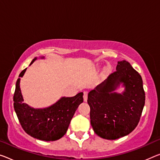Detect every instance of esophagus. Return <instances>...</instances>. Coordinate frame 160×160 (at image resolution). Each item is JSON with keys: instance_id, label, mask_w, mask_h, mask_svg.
Wrapping results in <instances>:
<instances>
[{"instance_id": "1", "label": "esophagus", "mask_w": 160, "mask_h": 160, "mask_svg": "<svg viewBox=\"0 0 160 160\" xmlns=\"http://www.w3.org/2000/svg\"><path fill=\"white\" fill-rule=\"evenodd\" d=\"M87 97H88V93L87 92H83V101L84 102H87Z\"/></svg>"}]
</instances>
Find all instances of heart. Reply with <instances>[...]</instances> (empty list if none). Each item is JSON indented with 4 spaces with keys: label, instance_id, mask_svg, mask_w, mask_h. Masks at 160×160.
<instances>
[{
    "label": "heart",
    "instance_id": "1",
    "mask_svg": "<svg viewBox=\"0 0 160 160\" xmlns=\"http://www.w3.org/2000/svg\"><path fill=\"white\" fill-rule=\"evenodd\" d=\"M110 72H111V68H110L109 66H107V67H106L104 70V74L107 75V74H109Z\"/></svg>",
    "mask_w": 160,
    "mask_h": 160
}]
</instances>
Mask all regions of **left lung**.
<instances>
[{
    "mask_svg": "<svg viewBox=\"0 0 160 160\" xmlns=\"http://www.w3.org/2000/svg\"><path fill=\"white\" fill-rule=\"evenodd\" d=\"M120 88L124 91L119 93ZM87 102L98 136L110 140L127 136L138 124L145 103L142 77L128 61H118L116 72L88 92Z\"/></svg>",
    "mask_w": 160,
    "mask_h": 160,
    "instance_id": "left-lung-1",
    "label": "left lung"
}]
</instances>
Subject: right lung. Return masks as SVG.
<instances>
[{"label": "right lung", "instance_id": "1", "mask_svg": "<svg viewBox=\"0 0 160 160\" xmlns=\"http://www.w3.org/2000/svg\"><path fill=\"white\" fill-rule=\"evenodd\" d=\"M43 56L35 57L30 66ZM27 68L22 71L16 83L13 96L14 110L22 128L27 134L39 140L50 142L59 139L66 134L71 120L78 106L83 102V92L74 97H62L54 104L45 108H33L24 103L20 82Z\"/></svg>", "mask_w": 160, "mask_h": 160}]
</instances>
